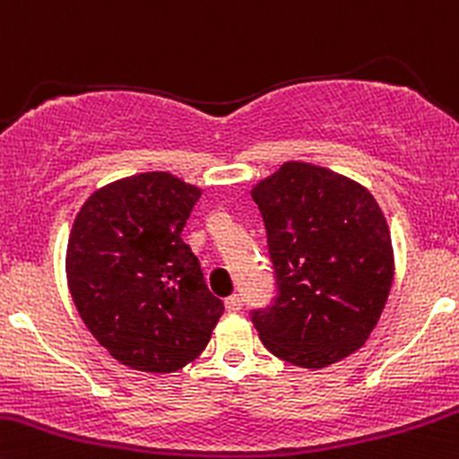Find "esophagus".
<instances>
[{"instance_id": "1", "label": "esophagus", "mask_w": 459, "mask_h": 459, "mask_svg": "<svg viewBox=\"0 0 459 459\" xmlns=\"http://www.w3.org/2000/svg\"><path fill=\"white\" fill-rule=\"evenodd\" d=\"M225 309H228L230 314H236V311L243 309V299H240L238 294H231L230 299H225Z\"/></svg>"}]
</instances>
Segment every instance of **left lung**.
<instances>
[{"label": "left lung", "instance_id": "1", "mask_svg": "<svg viewBox=\"0 0 459 459\" xmlns=\"http://www.w3.org/2000/svg\"><path fill=\"white\" fill-rule=\"evenodd\" d=\"M276 299L254 309L263 344L281 360L323 369L351 356L380 320L391 282L389 225L367 187L290 160L258 183Z\"/></svg>", "mask_w": 459, "mask_h": 459}]
</instances>
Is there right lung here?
Instances as JSON below:
<instances>
[{
	"instance_id": "obj_1",
	"label": "right lung",
	"mask_w": 459,
	"mask_h": 459,
	"mask_svg": "<svg viewBox=\"0 0 459 459\" xmlns=\"http://www.w3.org/2000/svg\"><path fill=\"white\" fill-rule=\"evenodd\" d=\"M201 187L143 172L94 192L68 238L65 276L79 316L115 360L172 373L201 356L223 314L181 238Z\"/></svg>"
}]
</instances>
